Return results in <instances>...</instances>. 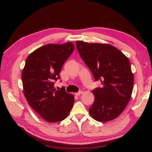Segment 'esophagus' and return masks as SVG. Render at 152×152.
Returning <instances> with one entry per match:
<instances>
[{
  "label": "esophagus",
  "instance_id": "esophagus-1",
  "mask_svg": "<svg viewBox=\"0 0 152 152\" xmlns=\"http://www.w3.org/2000/svg\"><path fill=\"white\" fill-rule=\"evenodd\" d=\"M82 93H83V91H80L78 92V93H75V95H76V96H79V95L82 94Z\"/></svg>",
  "mask_w": 152,
  "mask_h": 152
}]
</instances>
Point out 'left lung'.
Segmentation results:
<instances>
[{
	"instance_id": "1",
	"label": "left lung",
	"mask_w": 152,
	"mask_h": 152,
	"mask_svg": "<svg viewBox=\"0 0 152 152\" xmlns=\"http://www.w3.org/2000/svg\"><path fill=\"white\" fill-rule=\"evenodd\" d=\"M77 49L101 87L93 90L94 102L89 108L91 116L98 122L118 117L131 97L134 76L129 59L110 44L76 41Z\"/></svg>"
}]
</instances>
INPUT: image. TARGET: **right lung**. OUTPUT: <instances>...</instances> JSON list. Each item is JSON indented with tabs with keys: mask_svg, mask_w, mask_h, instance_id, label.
Segmentation results:
<instances>
[{
	"mask_svg": "<svg viewBox=\"0 0 152 152\" xmlns=\"http://www.w3.org/2000/svg\"><path fill=\"white\" fill-rule=\"evenodd\" d=\"M74 50L72 42L47 44L27 57L21 79L27 102L35 111L49 122H58L70 113L74 96L54 85L59 77L62 66Z\"/></svg>",
	"mask_w": 152,
	"mask_h": 152,
	"instance_id": "1",
	"label": "right lung"
}]
</instances>
